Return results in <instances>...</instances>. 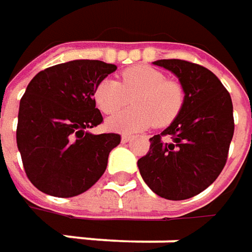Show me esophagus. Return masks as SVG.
<instances>
[{"label": "esophagus", "instance_id": "esophagus-1", "mask_svg": "<svg viewBox=\"0 0 252 252\" xmlns=\"http://www.w3.org/2000/svg\"><path fill=\"white\" fill-rule=\"evenodd\" d=\"M131 136H129V134H123L122 136V143H129V141H131Z\"/></svg>", "mask_w": 252, "mask_h": 252}]
</instances>
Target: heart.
<instances>
[{
  "label": "heart",
  "instance_id": "b5f03b06",
  "mask_svg": "<svg viewBox=\"0 0 252 252\" xmlns=\"http://www.w3.org/2000/svg\"><path fill=\"white\" fill-rule=\"evenodd\" d=\"M134 108L119 112L106 122L115 131L131 133L153 125L164 127L174 121L184 105V90L178 83L149 65H134L122 73V83L105 78L98 84L94 98L96 106L112 115L127 105L132 95Z\"/></svg>",
  "mask_w": 252,
  "mask_h": 252
}]
</instances>
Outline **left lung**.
Listing matches in <instances>:
<instances>
[{"label": "left lung", "mask_w": 252, "mask_h": 252, "mask_svg": "<svg viewBox=\"0 0 252 252\" xmlns=\"http://www.w3.org/2000/svg\"><path fill=\"white\" fill-rule=\"evenodd\" d=\"M153 64L175 74L185 95L178 116L151 137L137 167L154 193L184 200L205 190L224 168L234 133L233 102L218 77L199 64L178 59Z\"/></svg>", "instance_id": "left-lung-1"}]
</instances>
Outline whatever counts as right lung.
Returning <instances> with one entry per match:
<instances>
[{
	"label": "right lung",
	"instance_id": "add662e5",
	"mask_svg": "<svg viewBox=\"0 0 252 252\" xmlns=\"http://www.w3.org/2000/svg\"><path fill=\"white\" fill-rule=\"evenodd\" d=\"M118 67L73 60L37 73L19 103L16 144L29 181L57 198L83 193L101 178L119 143L116 133L92 134L102 115L94 94Z\"/></svg>",
	"mask_w": 252,
	"mask_h": 252
}]
</instances>
